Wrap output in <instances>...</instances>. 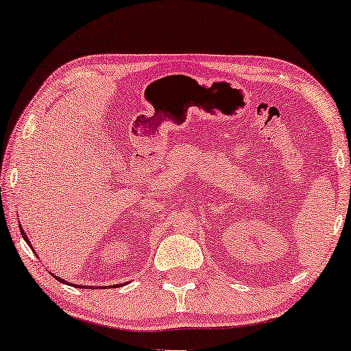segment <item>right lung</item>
Wrapping results in <instances>:
<instances>
[{"label": "right lung", "mask_w": 351, "mask_h": 351, "mask_svg": "<svg viewBox=\"0 0 351 351\" xmlns=\"http://www.w3.org/2000/svg\"><path fill=\"white\" fill-rule=\"evenodd\" d=\"M20 230H21V234H23V238H25V241H26V243L27 244H29L31 245V243H29V239H27V237H26V233L25 232H23V228H21V226H20ZM32 247V245H31ZM54 277H56V275H54ZM57 280H59V281H62V283H66V281L65 280H62V278H59V277H56ZM74 286V288H76V286H77V288H82V286H79V285H73ZM118 286V285H117ZM90 288H91V286H90Z\"/></svg>", "instance_id": "1"}]
</instances>
